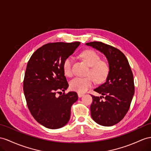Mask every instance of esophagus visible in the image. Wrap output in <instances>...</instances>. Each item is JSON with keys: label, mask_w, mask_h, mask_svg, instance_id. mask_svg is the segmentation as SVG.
Returning <instances> with one entry per match:
<instances>
[{"label": "esophagus", "mask_w": 151, "mask_h": 151, "mask_svg": "<svg viewBox=\"0 0 151 151\" xmlns=\"http://www.w3.org/2000/svg\"><path fill=\"white\" fill-rule=\"evenodd\" d=\"M83 95H84V94H82V93H78V96L79 98H82Z\"/></svg>", "instance_id": "34e87169"}]
</instances>
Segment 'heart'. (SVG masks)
Returning a JSON list of instances; mask_svg holds the SVG:
<instances>
[{"label": "heart", "mask_w": 151, "mask_h": 151, "mask_svg": "<svg viewBox=\"0 0 151 151\" xmlns=\"http://www.w3.org/2000/svg\"><path fill=\"white\" fill-rule=\"evenodd\" d=\"M80 57L90 67L87 73L88 76L73 78L70 82V87L73 91L83 93L94 86L95 80L98 82L105 80L109 75L110 68L109 64L101 60V57L94 50H86L80 54ZM73 59L71 56L65 58L63 62V71L68 76L73 75Z\"/></svg>", "instance_id": "heart-1"}]
</instances>
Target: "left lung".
Masks as SVG:
<instances>
[{
	"label": "left lung",
	"instance_id": "8db88e82",
	"mask_svg": "<svg viewBox=\"0 0 151 151\" xmlns=\"http://www.w3.org/2000/svg\"><path fill=\"white\" fill-rule=\"evenodd\" d=\"M86 45L103 53L110 68L106 82L94 89L101 96L91 95V117L99 125L114 126L124 117L129 109L134 93L132 71L124 54L119 49L99 41ZM102 98L105 100L103 101Z\"/></svg>",
	"mask_w": 151,
	"mask_h": 151
}]
</instances>
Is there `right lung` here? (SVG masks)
I'll return each instance as SVG.
<instances>
[{
  "mask_svg": "<svg viewBox=\"0 0 151 151\" xmlns=\"http://www.w3.org/2000/svg\"><path fill=\"white\" fill-rule=\"evenodd\" d=\"M80 42H50L38 48L27 63L24 92L30 114L49 129H59L68 122L73 104L78 100L75 92L62 94L69 84L63 62L74 53ZM61 93L59 97L55 94Z\"/></svg>",
  "mask_w": 151,
  "mask_h": 151,
  "instance_id": "1",
  "label": "right lung"
}]
</instances>
